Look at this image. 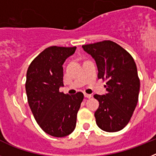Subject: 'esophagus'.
Instances as JSON below:
<instances>
[{"label": "esophagus", "mask_w": 156, "mask_h": 156, "mask_svg": "<svg viewBox=\"0 0 156 156\" xmlns=\"http://www.w3.org/2000/svg\"><path fill=\"white\" fill-rule=\"evenodd\" d=\"M84 97L87 98H90L92 97L91 94H86L84 93Z\"/></svg>", "instance_id": "esophagus-1"}]
</instances>
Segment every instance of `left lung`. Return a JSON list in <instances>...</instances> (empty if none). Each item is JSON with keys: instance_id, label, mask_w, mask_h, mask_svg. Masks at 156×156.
Listing matches in <instances>:
<instances>
[{"instance_id": "1", "label": "left lung", "mask_w": 156, "mask_h": 156, "mask_svg": "<svg viewBox=\"0 0 156 156\" xmlns=\"http://www.w3.org/2000/svg\"><path fill=\"white\" fill-rule=\"evenodd\" d=\"M97 64L98 79L106 80L107 94H94L99 107L94 112L96 123L106 132L121 130L133 113L140 90L137 66L125 49L111 41L83 45Z\"/></svg>"}]
</instances>
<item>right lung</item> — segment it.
Segmentation results:
<instances>
[{
    "mask_svg": "<svg viewBox=\"0 0 156 156\" xmlns=\"http://www.w3.org/2000/svg\"><path fill=\"white\" fill-rule=\"evenodd\" d=\"M76 47L52 46L37 55L27 73L26 91L36 121L48 134L66 137L73 131L83 94H66L59 91L63 84V67Z\"/></svg>",
    "mask_w": 156,
    "mask_h": 156,
    "instance_id": "add662e5",
    "label": "right lung"
}]
</instances>
